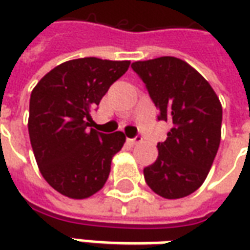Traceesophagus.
<instances>
[{"label":"esophagus","mask_w":250,"mask_h":250,"mask_svg":"<svg viewBox=\"0 0 250 250\" xmlns=\"http://www.w3.org/2000/svg\"><path fill=\"white\" fill-rule=\"evenodd\" d=\"M142 140H143V139H142V136H135V138H132V139H128V143L133 146V145L142 143Z\"/></svg>","instance_id":"esophagus-1"}]
</instances>
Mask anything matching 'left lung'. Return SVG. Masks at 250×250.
I'll return each mask as SVG.
<instances>
[{
    "mask_svg": "<svg viewBox=\"0 0 250 250\" xmlns=\"http://www.w3.org/2000/svg\"><path fill=\"white\" fill-rule=\"evenodd\" d=\"M159 108L171 122L159 157L143 169L150 189L166 199L193 193L205 182L221 139L223 107L213 87L189 63L160 57L132 63Z\"/></svg>",
    "mask_w": 250,
    "mask_h": 250,
    "instance_id": "left-lung-1",
    "label": "left lung"
}]
</instances>
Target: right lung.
Instances as JSON below:
<instances>
[{
	"mask_svg": "<svg viewBox=\"0 0 250 250\" xmlns=\"http://www.w3.org/2000/svg\"><path fill=\"white\" fill-rule=\"evenodd\" d=\"M129 63L94 57L66 61L30 94L27 128L34 157L44 179L63 196L89 197L108 179L111 160L122 149L125 135L99 132L87 121Z\"/></svg>",
	"mask_w": 250,
	"mask_h": 250,
	"instance_id": "obj_1",
	"label": "right lung"
}]
</instances>
